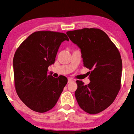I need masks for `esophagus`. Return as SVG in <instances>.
Here are the masks:
<instances>
[{"label": "esophagus", "instance_id": "obj_1", "mask_svg": "<svg viewBox=\"0 0 134 134\" xmlns=\"http://www.w3.org/2000/svg\"><path fill=\"white\" fill-rule=\"evenodd\" d=\"M73 81H74V80L72 79V78H69L68 79V83H71V82H73Z\"/></svg>", "mask_w": 134, "mask_h": 134}]
</instances>
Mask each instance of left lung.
<instances>
[{
    "label": "left lung",
    "mask_w": 134,
    "mask_h": 134,
    "mask_svg": "<svg viewBox=\"0 0 134 134\" xmlns=\"http://www.w3.org/2000/svg\"><path fill=\"white\" fill-rule=\"evenodd\" d=\"M66 34L80 48L84 66L92 70L88 85L76 81V100L85 111L99 113L113 102L120 90L122 68L120 53L107 34L99 29L85 28Z\"/></svg>",
    "instance_id": "1"
}]
</instances>
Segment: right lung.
I'll return each instance as SVG.
<instances>
[{"label": "right lung", "instance_id": "add662e5", "mask_svg": "<svg viewBox=\"0 0 134 134\" xmlns=\"http://www.w3.org/2000/svg\"><path fill=\"white\" fill-rule=\"evenodd\" d=\"M69 41L64 33L38 31L30 35L16 51L13 60L18 96L33 111L44 113L54 107L67 78L49 75L62 42Z\"/></svg>", "mask_w": 134, "mask_h": 134}]
</instances>
